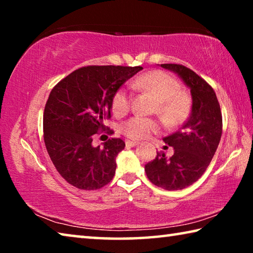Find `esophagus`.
<instances>
[{"label":"esophagus","instance_id":"esophagus-1","mask_svg":"<svg viewBox=\"0 0 253 253\" xmlns=\"http://www.w3.org/2000/svg\"><path fill=\"white\" fill-rule=\"evenodd\" d=\"M137 145H138V143L137 142H132V140H126V146L134 147V146H137Z\"/></svg>","mask_w":253,"mask_h":253}]
</instances>
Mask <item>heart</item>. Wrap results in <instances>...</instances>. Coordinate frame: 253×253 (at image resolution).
<instances>
[{
    "mask_svg": "<svg viewBox=\"0 0 253 253\" xmlns=\"http://www.w3.org/2000/svg\"><path fill=\"white\" fill-rule=\"evenodd\" d=\"M132 89L147 92L157 100V114L168 125L182 123L188 114L190 99L181 91V84L173 76L161 70L149 71L137 77L131 83ZM130 95L125 88H119L111 100V108L116 116H123L130 108ZM122 131L132 139L146 138L160 129L156 121L146 117L135 116L121 126Z\"/></svg>",
    "mask_w": 253,
    "mask_h": 253,
    "instance_id": "1",
    "label": "heart"
}]
</instances>
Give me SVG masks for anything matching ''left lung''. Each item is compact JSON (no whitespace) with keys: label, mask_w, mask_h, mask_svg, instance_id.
I'll use <instances>...</instances> for the list:
<instances>
[{"label":"left lung","mask_w":253,"mask_h":253,"mask_svg":"<svg viewBox=\"0 0 253 253\" xmlns=\"http://www.w3.org/2000/svg\"><path fill=\"white\" fill-rule=\"evenodd\" d=\"M161 67L176 74L190 89L192 110L177 131L163 138L174 148L173 155L157 153L155 160L145 165V172L156 186L176 191L192 185L208 169L221 139L222 114L212 87L194 71L172 63Z\"/></svg>","instance_id":"obj_1"}]
</instances>
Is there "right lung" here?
<instances>
[{
    "mask_svg": "<svg viewBox=\"0 0 253 253\" xmlns=\"http://www.w3.org/2000/svg\"><path fill=\"white\" fill-rule=\"evenodd\" d=\"M143 67L88 66L71 72L51 90L43 114L44 144L54 168L80 190H98L113 179L121 138L92 146L106 130L111 100L121 85Z\"/></svg>",
    "mask_w": 253,
    "mask_h": 253,
    "instance_id": "1",
    "label": "right lung"
}]
</instances>
